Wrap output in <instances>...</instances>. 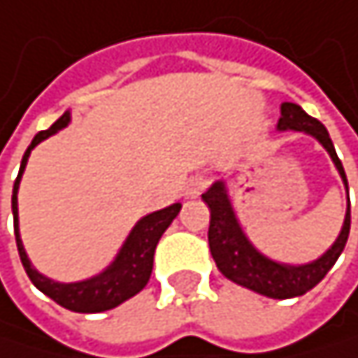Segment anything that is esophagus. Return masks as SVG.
Wrapping results in <instances>:
<instances>
[{
  "label": "esophagus",
  "instance_id": "obj_1",
  "mask_svg": "<svg viewBox=\"0 0 358 358\" xmlns=\"http://www.w3.org/2000/svg\"><path fill=\"white\" fill-rule=\"evenodd\" d=\"M206 185H208V180L203 176H193L191 180L187 182V187H185V195L187 197H197V195H201Z\"/></svg>",
  "mask_w": 358,
  "mask_h": 358
}]
</instances>
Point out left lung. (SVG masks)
<instances>
[{"mask_svg":"<svg viewBox=\"0 0 358 358\" xmlns=\"http://www.w3.org/2000/svg\"><path fill=\"white\" fill-rule=\"evenodd\" d=\"M301 131L312 136L331 157L336 169L340 171V178L348 193V180L342 161L338 159V152L334 148V142L329 138V131L324 124L310 114L303 112L301 106L285 101L280 106V118H278V131ZM201 199L210 208V229H208V242L212 259L218 267V271L231 280V282L250 289L259 295L271 297V299H291L306 295L310 289H314L320 280L327 275V271L336 265L340 259L348 234H350V199L344 216L342 231L336 238V242L327 248L318 259L303 263V265H291V263H280L255 248V244L246 238L244 229L236 216V210L229 199L227 185L222 180H216Z\"/></svg>","mask_w":358,"mask_h":358,"instance_id":"obj_1","label":"left lung"}]
</instances>
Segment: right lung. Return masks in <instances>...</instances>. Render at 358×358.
I'll return each mask as SVG.
<instances>
[{"label": "right lung", "instance_id": "add662e5", "mask_svg": "<svg viewBox=\"0 0 358 358\" xmlns=\"http://www.w3.org/2000/svg\"><path fill=\"white\" fill-rule=\"evenodd\" d=\"M71 120V114L65 112L50 129L40 131L29 148L24 150L22 161H20V169L14 180V189H12V216H14V236H16V246H18V255L22 261V267L27 271L31 282L44 293L48 295L52 301H57L59 306L71 310V312H83V314H95V312H106L112 310L116 306H120L122 301L131 299L134 295H138L150 280L152 273V259H155V248L161 240V236L165 234V229L171 224V220L180 212V203H171L163 210L150 212L146 216H142L134 229L127 236V240L122 242L120 250L116 252L114 261L99 271L97 275H91L87 280H78V282H57V280H50L48 275L40 273L27 252H24L22 240H20V231H18V187H20V178L22 171L27 167L29 155L31 150L48 140L50 136L59 134L63 127H67Z\"/></svg>", "mask_w": 358, "mask_h": 358}]
</instances>
